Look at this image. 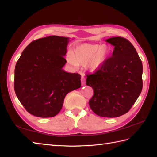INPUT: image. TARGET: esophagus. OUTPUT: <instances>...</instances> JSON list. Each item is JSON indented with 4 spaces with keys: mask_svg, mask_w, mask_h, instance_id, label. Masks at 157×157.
<instances>
[{
    "mask_svg": "<svg viewBox=\"0 0 157 157\" xmlns=\"http://www.w3.org/2000/svg\"><path fill=\"white\" fill-rule=\"evenodd\" d=\"M81 83H82V85H85V78L83 76H82L81 77Z\"/></svg>",
    "mask_w": 157,
    "mask_h": 157,
    "instance_id": "1",
    "label": "esophagus"
}]
</instances>
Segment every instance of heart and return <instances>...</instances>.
<instances>
[{"mask_svg": "<svg viewBox=\"0 0 157 157\" xmlns=\"http://www.w3.org/2000/svg\"><path fill=\"white\" fill-rule=\"evenodd\" d=\"M111 53V47L107 44L83 43L76 46L72 53L67 54L66 60L74 67L87 65L91 71H96L105 64Z\"/></svg>", "mask_w": 157, "mask_h": 157, "instance_id": "1", "label": "heart"}]
</instances>
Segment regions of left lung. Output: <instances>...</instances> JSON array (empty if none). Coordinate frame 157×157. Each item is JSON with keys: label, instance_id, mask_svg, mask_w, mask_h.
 <instances>
[{"label": "left lung", "instance_id": "left-lung-1", "mask_svg": "<svg viewBox=\"0 0 157 157\" xmlns=\"http://www.w3.org/2000/svg\"><path fill=\"white\" fill-rule=\"evenodd\" d=\"M114 47L112 57L93 74L87 75L86 85L94 89L91 109L98 116L118 117L127 113L142 90V61L135 47L126 38L106 40Z\"/></svg>", "mask_w": 157, "mask_h": 157}]
</instances>
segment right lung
Wrapping results in <instances>:
<instances>
[{
    "label": "right lung",
    "mask_w": 157,
    "mask_h": 157,
    "mask_svg": "<svg viewBox=\"0 0 157 157\" xmlns=\"http://www.w3.org/2000/svg\"><path fill=\"white\" fill-rule=\"evenodd\" d=\"M69 38L50 36L31 42L15 68L14 89L21 104L37 117H53L67 94L81 87V76L62 69Z\"/></svg>",
    "instance_id": "obj_1"
}]
</instances>
